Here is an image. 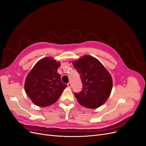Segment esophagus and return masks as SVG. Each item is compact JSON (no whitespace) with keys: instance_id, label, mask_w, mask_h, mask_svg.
<instances>
[{"instance_id":"obj_1","label":"esophagus","mask_w":146,"mask_h":146,"mask_svg":"<svg viewBox=\"0 0 146 146\" xmlns=\"http://www.w3.org/2000/svg\"><path fill=\"white\" fill-rule=\"evenodd\" d=\"M68 86L69 88H71V87H72V84H71V83H70V82L68 83Z\"/></svg>"}]
</instances>
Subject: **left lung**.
Returning a JSON list of instances; mask_svg holds the SVG:
<instances>
[{
  "label": "left lung",
  "instance_id": "left-lung-1",
  "mask_svg": "<svg viewBox=\"0 0 146 146\" xmlns=\"http://www.w3.org/2000/svg\"><path fill=\"white\" fill-rule=\"evenodd\" d=\"M73 66L80 74L83 89L74 96L81 105L96 108L103 105L111 94L113 81L111 75L100 61L85 55L73 61Z\"/></svg>",
  "mask_w": 146,
  "mask_h": 146
}]
</instances>
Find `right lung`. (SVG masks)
Listing matches in <instances>:
<instances>
[{"mask_svg": "<svg viewBox=\"0 0 146 146\" xmlns=\"http://www.w3.org/2000/svg\"><path fill=\"white\" fill-rule=\"evenodd\" d=\"M59 61L45 57L34 66L25 82V91L32 102L41 107L55 103L67 86L57 72Z\"/></svg>", "mask_w": 146, "mask_h": 146, "instance_id": "obj_1", "label": "right lung"}]
</instances>
